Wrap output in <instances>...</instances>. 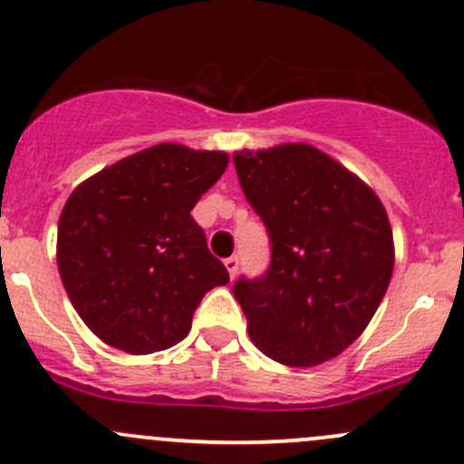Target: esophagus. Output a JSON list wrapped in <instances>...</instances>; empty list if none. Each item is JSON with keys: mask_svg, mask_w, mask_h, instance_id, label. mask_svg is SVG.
Masks as SVG:
<instances>
[{"mask_svg": "<svg viewBox=\"0 0 464 464\" xmlns=\"http://www.w3.org/2000/svg\"><path fill=\"white\" fill-rule=\"evenodd\" d=\"M224 265H227L228 269V276L236 278L237 276V267H240V260H237V256H231V258L224 260Z\"/></svg>", "mask_w": 464, "mask_h": 464, "instance_id": "esophagus-1", "label": "esophagus"}]
</instances>
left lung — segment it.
<instances>
[{
  "label": "left lung",
  "mask_w": 464,
  "mask_h": 464,
  "mask_svg": "<svg viewBox=\"0 0 464 464\" xmlns=\"http://www.w3.org/2000/svg\"><path fill=\"white\" fill-rule=\"evenodd\" d=\"M246 201L265 222L272 263L233 295L251 342L287 367H314L358 340L394 269L388 213L353 172L305 142L236 151Z\"/></svg>",
  "instance_id": "8db88e82"
}]
</instances>
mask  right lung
I'll list each match as a JSON object with an SVG mask.
<instances>
[{
    "label": "right lung",
    "mask_w": 464,
    "mask_h": 464,
    "mask_svg": "<svg viewBox=\"0 0 464 464\" xmlns=\"http://www.w3.org/2000/svg\"><path fill=\"white\" fill-rule=\"evenodd\" d=\"M228 165L224 151L160 145L74 188L58 219L56 263L85 326L120 352L154 353L188 335L228 272L190 210Z\"/></svg>",
    "instance_id": "1"
}]
</instances>
